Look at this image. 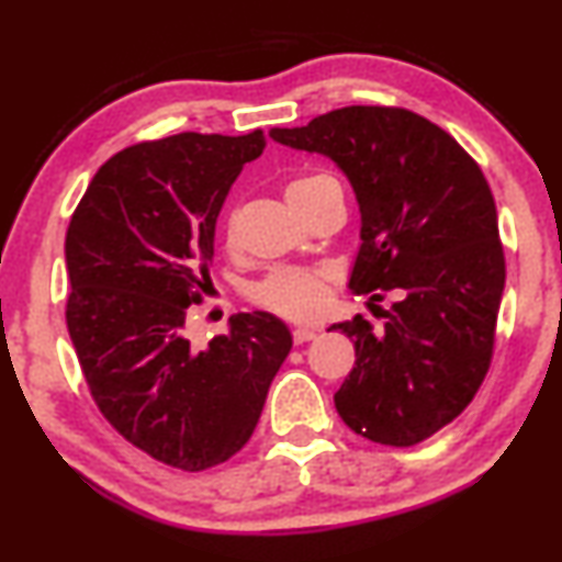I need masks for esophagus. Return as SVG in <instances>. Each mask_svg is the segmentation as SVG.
I'll return each instance as SVG.
<instances>
[{
	"label": "esophagus",
	"instance_id": "esophagus-1",
	"mask_svg": "<svg viewBox=\"0 0 562 562\" xmlns=\"http://www.w3.org/2000/svg\"><path fill=\"white\" fill-rule=\"evenodd\" d=\"M316 333H319V329H314V327H295L293 329V342H295V346H303V342L314 340Z\"/></svg>",
	"mask_w": 562,
	"mask_h": 562
}]
</instances>
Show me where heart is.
<instances>
[{
    "label": "heart",
    "mask_w": 562,
    "mask_h": 562,
    "mask_svg": "<svg viewBox=\"0 0 562 562\" xmlns=\"http://www.w3.org/2000/svg\"><path fill=\"white\" fill-rule=\"evenodd\" d=\"M333 182L337 180L327 172L303 175V178L293 180L288 186V199H308V195L322 191L324 186H333ZM225 246L229 251L238 248L233 222L225 225ZM333 285L335 274L324 267H280L274 272H269L254 288V301L263 308L274 311V314L285 316V319L311 322L319 319L324 311H327L329 301H333Z\"/></svg>",
    "instance_id": "b5f03b06"
}]
</instances>
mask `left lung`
Instances as JSON below:
<instances>
[{"mask_svg":"<svg viewBox=\"0 0 562 562\" xmlns=\"http://www.w3.org/2000/svg\"><path fill=\"white\" fill-rule=\"evenodd\" d=\"M269 135L324 154L353 186L363 243L350 290L395 301L380 333L363 316L333 327L356 346L335 408L356 435L411 448L461 416L490 371L505 288L490 182L448 131L403 106H342Z\"/></svg>","mask_w":562,"mask_h":562,"instance_id":"left-lung-1","label":"left lung"}]
</instances>
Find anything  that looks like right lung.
Instances as JSON below:
<instances>
[{
	"instance_id": "obj_1",
	"label": "right lung",
	"mask_w": 562,
	"mask_h": 562,
	"mask_svg": "<svg viewBox=\"0 0 562 562\" xmlns=\"http://www.w3.org/2000/svg\"><path fill=\"white\" fill-rule=\"evenodd\" d=\"M263 146V131L127 146L99 167L67 227L65 319L93 403L127 442L191 474L251 439L293 348L267 311L229 316L209 348L186 333L206 293L216 216Z\"/></svg>"
}]
</instances>
